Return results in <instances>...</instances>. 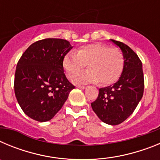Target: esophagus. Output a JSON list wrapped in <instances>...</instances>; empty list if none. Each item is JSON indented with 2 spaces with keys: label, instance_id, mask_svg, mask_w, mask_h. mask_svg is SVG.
I'll return each instance as SVG.
<instances>
[{
  "label": "esophagus",
  "instance_id": "obj_1",
  "mask_svg": "<svg viewBox=\"0 0 160 160\" xmlns=\"http://www.w3.org/2000/svg\"><path fill=\"white\" fill-rule=\"evenodd\" d=\"M78 87L80 89H86V87H85V86H78Z\"/></svg>",
  "mask_w": 160,
  "mask_h": 160
}]
</instances>
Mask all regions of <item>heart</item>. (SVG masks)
I'll return each mask as SVG.
<instances>
[{
    "instance_id": "heart-1",
    "label": "heart",
    "mask_w": 160,
    "mask_h": 160,
    "mask_svg": "<svg viewBox=\"0 0 160 160\" xmlns=\"http://www.w3.org/2000/svg\"><path fill=\"white\" fill-rule=\"evenodd\" d=\"M62 64L69 79H73L88 65V70L75 77V82L99 81L102 85H110L115 82L122 74L124 57L118 48L103 43H91L82 46L76 52H68Z\"/></svg>"
}]
</instances>
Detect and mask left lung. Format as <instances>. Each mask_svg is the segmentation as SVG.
I'll list each match as a JSON object with an SVG mask.
<instances>
[{
	"instance_id": "1",
	"label": "left lung",
	"mask_w": 160,
	"mask_h": 160,
	"mask_svg": "<svg viewBox=\"0 0 160 160\" xmlns=\"http://www.w3.org/2000/svg\"><path fill=\"white\" fill-rule=\"evenodd\" d=\"M122 49L124 67L121 77L113 86L99 89L91 107L105 123L118 125L134 112L143 94L144 78L142 62L132 49L118 41L111 39Z\"/></svg>"
}]
</instances>
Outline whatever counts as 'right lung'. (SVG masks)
<instances>
[{
    "label": "right lung",
    "instance_id": "obj_1",
    "mask_svg": "<svg viewBox=\"0 0 160 160\" xmlns=\"http://www.w3.org/2000/svg\"><path fill=\"white\" fill-rule=\"evenodd\" d=\"M60 38L32 43L17 65L14 92L26 115L38 122L51 119L64 105L74 86L64 73L63 58L72 49Z\"/></svg>",
    "mask_w": 160,
    "mask_h": 160
}]
</instances>
